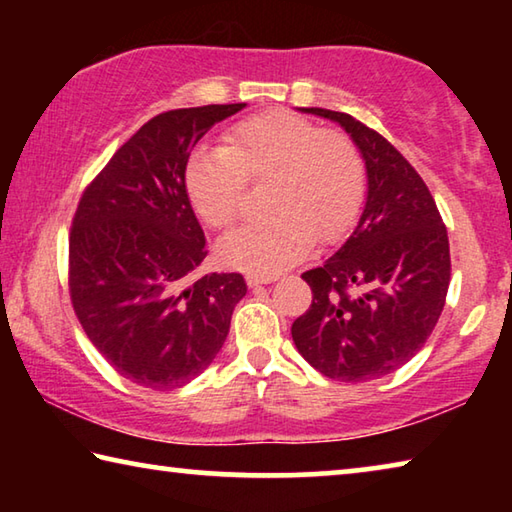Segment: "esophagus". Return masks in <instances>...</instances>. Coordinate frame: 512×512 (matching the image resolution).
Masks as SVG:
<instances>
[{"label":"esophagus","mask_w":512,"mask_h":512,"mask_svg":"<svg viewBox=\"0 0 512 512\" xmlns=\"http://www.w3.org/2000/svg\"><path fill=\"white\" fill-rule=\"evenodd\" d=\"M277 275H273V273H248L246 275V282H248V287H257V284H268V282H273Z\"/></svg>","instance_id":"esophagus-1"}]
</instances>
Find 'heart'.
Listing matches in <instances>:
<instances>
[{
	"label": "heart",
	"mask_w": 512,
	"mask_h": 512,
	"mask_svg": "<svg viewBox=\"0 0 512 512\" xmlns=\"http://www.w3.org/2000/svg\"><path fill=\"white\" fill-rule=\"evenodd\" d=\"M248 180H268L271 214L230 232L219 253L230 266L275 273L305 257L314 239L334 244L352 228L366 201L368 167L348 133L264 110L232 126L225 146H198L185 164L189 201L214 230L239 219Z\"/></svg>",
	"instance_id": "1"
}]
</instances>
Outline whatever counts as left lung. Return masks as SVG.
Masks as SVG:
<instances>
[{
  "instance_id": "left-lung-1",
  "label": "left lung",
  "mask_w": 512,
  "mask_h": 512,
  "mask_svg": "<svg viewBox=\"0 0 512 512\" xmlns=\"http://www.w3.org/2000/svg\"><path fill=\"white\" fill-rule=\"evenodd\" d=\"M305 112L339 121L357 142L368 201L339 253L302 273L314 300L291 336L329 379H379L422 350L443 314L452 277L447 228L420 173L384 135L345 112Z\"/></svg>"
}]
</instances>
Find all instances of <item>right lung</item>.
Here are the masks:
<instances>
[{"label":"right lung","mask_w":512,"mask_h":512,"mask_svg":"<svg viewBox=\"0 0 512 512\" xmlns=\"http://www.w3.org/2000/svg\"><path fill=\"white\" fill-rule=\"evenodd\" d=\"M244 106L149 119L92 178L74 212L67 259L74 314L103 359L151 391L201 375L246 296L241 273L194 277L207 248L185 189L196 142Z\"/></svg>","instance_id":"obj_1"}]
</instances>
